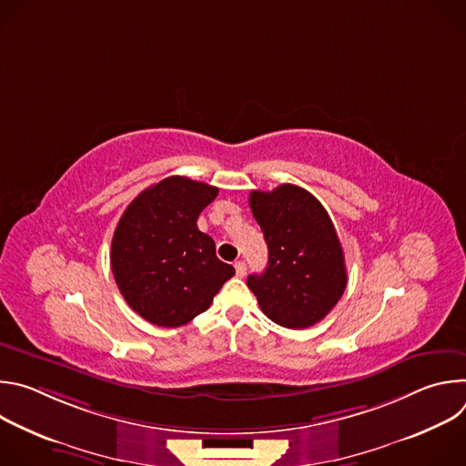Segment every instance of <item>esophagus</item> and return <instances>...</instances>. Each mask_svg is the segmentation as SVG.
Returning a JSON list of instances; mask_svg holds the SVG:
<instances>
[{
  "mask_svg": "<svg viewBox=\"0 0 466 466\" xmlns=\"http://www.w3.org/2000/svg\"><path fill=\"white\" fill-rule=\"evenodd\" d=\"M234 268H236V277L243 279V277H245V273H247V263L239 259V261H236V263H234Z\"/></svg>",
  "mask_w": 466,
  "mask_h": 466,
  "instance_id": "esophagus-1",
  "label": "esophagus"
}]
</instances>
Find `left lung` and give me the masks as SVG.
Segmentation results:
<instances>
[{
    "label": "left lung",
    "instance_id": "obj_1",
    "mask_svg": "<svg viewBox=\"0 0 466 466\" xmlns=\"http://www.w3.org/2000/svg\"><path fill=\"white\" fill-rule=\"evenodd\" d=\"M248 205L269 248V265L247 286L273 322L302 329L322 320L347 288L341 241L324 207L295 184L250 191Z\"/></svg>",
    "mask_w": 466,
    "mask_h": 466
}]
</instances>
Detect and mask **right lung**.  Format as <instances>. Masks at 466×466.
<instances>
[{
    "label": "right lung",
    "instance_id": "1",
    "mask_svg": "<svg viewBox=\"0 0 466 466\" xmlns=\"http://www.w3.org/2000/svg\"><path fill=\"white\" fill-rule=\"evenodd\" d=\"M218 193L175 175L144 189L123 212L112 238V273L127 304L151 324L189 322L234 277L232 265L216 256L214 239L197 228Z\"/></svg>",
    "mask_w": 466,
    "mask_h": 466
}]
</instances>
